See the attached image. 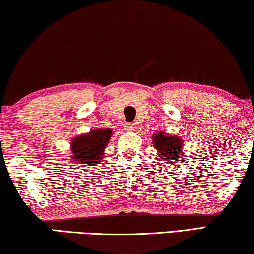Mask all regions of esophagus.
<instances>
[{
	"mask_svg": "<svg viewBox=\"0 0 254 254\" xmlns=\"http://www.w3.org/2000/svg\"><path fill=\"white\" fill-rule=\"evenodd\" d=\"M124 128H126L127 131H133L137 128V126H135L134 123H126L124 124Z\"/></svg>",
	"mask_w": 254,
	"mask_h": 254,
	"instance_id": "obj_1",
	"label": "esophagus"
}]
</instances>
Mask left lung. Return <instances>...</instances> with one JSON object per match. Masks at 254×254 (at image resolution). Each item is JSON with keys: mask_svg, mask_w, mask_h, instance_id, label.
Returning a JSON list of instances; mask_svg holds the SVG:
<instances>
[{"mask_svg": "<svg viewBox=\"0 0 254 254\" xmlns=\"http://www.w3.org/2000/svg\"><path fill=\"white\" fill-rule=\"evenodd\" d=\"M153 142H154L156 151L166 160L177 159L178 155L181 154L182 145H183L182 144V139L178 137H171V135H168L164 132L156 133L153 137Z\"/></svg>", "mask_w": 254, "mask_h": 254, "instance_id": "left-lung-1", "label": "left lung"}]
</instances>
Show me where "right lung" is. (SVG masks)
Wrapping results in <instances>:
<instances>
[{
    "label": "right lung",
    "instance_id": "add662e5",
    "mask_svg": "<svg viewBox=\"0 0 254 254\" xmlns=\"http://www.w3.org/2000/svg\"><path fill=\"white\" fill-rule=\"evenodd\" d=\"M112 137V130H92L90 133L79 135L71 142L74 161L78 164H98L103 155V149Z\"/></svg>",
    "mask_w": 254,
    "mask_h": 254
}]
</instances>
